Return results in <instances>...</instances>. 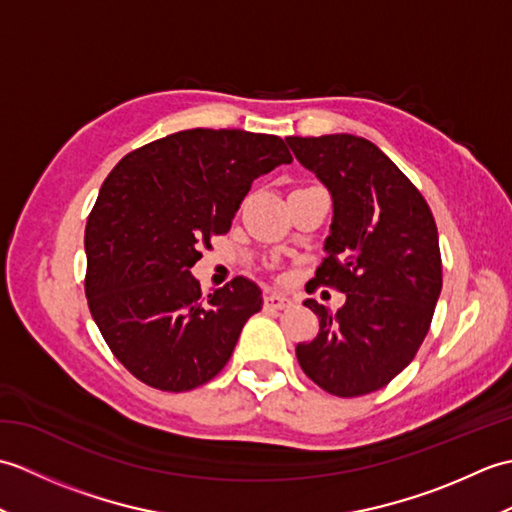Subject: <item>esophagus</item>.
<instances>
[{
  "label": "esophagus",
  "instance_id": "esophagus-1",
  "mask_svg": "<svg viewBox=\"0 0 512 512\" xmlns=\"http://www.w3.org/2000/svg\"><path fill=\"white\" fill-rule=\"evenodd\" d=\"M290 299L286 295H277V292H266L264 297V308L266 310H286L290 308Z\"/></svg>",
  "mask_w": 512,
  "mask_h": 512
}]
</instances>
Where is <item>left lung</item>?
Segmentation results:
<instances>
[{
	"label": "left lung",
	"mask_w": 512,
	"mask_h": 512,
	"mask_svg": "<svg viewBox=\"0 0 512 512\" xmlns=\"http://www.w3.org/2000/svg\"><path fill=\"white\" fill-rule=\"evenodd\" d=\"M286 140L332 193L328 257L314 281L345 292L336 312L303 301L319 317V334L297 345V361L332 396L372 394L413 361L431 328L442 290L436 220L413 182L369 140Z\"/></svg>",
	"instance_id": "8db88e82"
}]
</instances>
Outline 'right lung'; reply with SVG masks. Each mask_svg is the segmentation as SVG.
<instances>
[{
  "label": "right lung",
  "instance_id": "add662e5",
  "mask_svg": "<svg viewBox=\"0 0 512 512\" xmlns=\"http://www.w3.org/2000/svg\"><path fill=\"white\" fill-rule=\"evenodd\" d=\"M288 162L279 136L198 127L134 149L105 178L85 226V297L129 374L189 391L222 372L262 290L235 277L204 297L191 266L253 180Z\"/></svg>",
  "mask_w": 512,
  "mask_h": 512
}]
</instances>
